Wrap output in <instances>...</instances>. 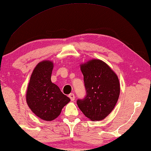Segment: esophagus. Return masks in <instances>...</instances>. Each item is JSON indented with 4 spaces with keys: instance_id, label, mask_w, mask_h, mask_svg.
Instances as JSON below:
<instances>
[{
    "instance_id": "34e87169",
    "label": "esophagus",
    "mask_w": 151,
    "mask_h": 151,
    "mask_svg": "<svg viewBox=\"0 0 151 151\" xmlns=\"http://www.w3.org/2000/svg\"><path fill=\"white\" fill-rule=\"evenodd\" d=\"M69 99H71V101H73L74 100H75V95H74V94H73V93L69 94Z\"/></svg>"
}]
</instances>
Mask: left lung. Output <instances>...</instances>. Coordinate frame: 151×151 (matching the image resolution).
Masks as SVG:
<instances>
[{"mask_svg": "<svg viewBox=\"0 0 151 151\" xmlns=\"http://www.w3.org/2000/svg\"><path fill=\"white\" fill-rule=\"evenodd\" d=\"M86 95L77 101L78 106L90 120L100 121L109 115L119 96L117 76L107 64L92 59L80 65Z\"/></svg>", "mask_w": 151, "mask_h": 151, "instance_id": "obj_1", "label": "left lung"}]
</instances>
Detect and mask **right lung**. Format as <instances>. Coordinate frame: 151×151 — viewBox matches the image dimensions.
<instances>
[{
  "instance_id": "right-lung-1",
  "label": "right lung",
  "mask_w": 151,
  "mask_h": 151,
  "mask_svg": "<svg viewBox=\"0 0 151 151\" xmlns=\"http://www.w3.org/2000/svg\"><path fill=\"white\" fill-rule=\"evenodd\" d=\"M53 63L43 61L37 65L30 77L26 93L27 105L34 114L45 121H52L60 115L70 99L52 83Z\"/></svg>"
}]
</instances>
